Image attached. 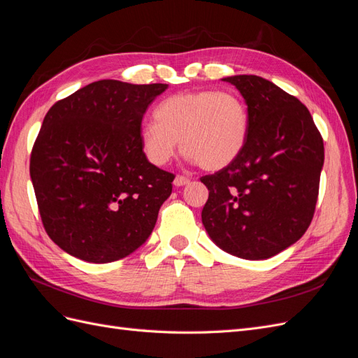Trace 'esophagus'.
<instances>
[{"mask_svg": "<svg viewBox=\"0 0 358 358\" xmlns=\"http://www.w3.org/2000/svg\"><path fill=\"white\" fill-rule=\"evenodd\" d=\"M189 182H191V180H189L188 178L178 175V176L175 178V180H173V185H175V187H185V185H188Z\"/></svg>", "mask_w": 358, "mask_h": 358, "instance_id": "obj_1", "label": "esophagus"}]
</instances>
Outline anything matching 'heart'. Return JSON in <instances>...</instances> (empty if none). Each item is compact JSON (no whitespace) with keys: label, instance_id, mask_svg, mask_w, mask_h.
<instances>
[{"label":"heart","instance_id":"1","mask_svg":"<svg viewBox=\"0 0 358 358\" xmlns=\"http://www.w3.org/2000/svg\"><path fill=\"white\" fill-rule=\"evenodd\" d=\"M155 122L140 128L138 140L154 166H166L179 148L203 170H221L241 155L249 117L233 91H187L167 96L154 110Z\"/></svg>","mask_w":358,"mask_h":358}]
</instances>
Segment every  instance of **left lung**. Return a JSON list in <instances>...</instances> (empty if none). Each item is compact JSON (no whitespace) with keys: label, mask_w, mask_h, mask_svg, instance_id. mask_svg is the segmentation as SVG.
I'll return each instance as SVG.
<instances>
[{"label":"left lung","mask_w":358,"mask_h":358,"mask_svg":"<svg viewBox=\"0 0 358 358\" xmlns=\"http://www.w3.org/2000/svg\"><path fill=\"white\" fill-rule=\"evenodd\" d=\"M248 106L249 128L241 155L203 176L209 199L201 221L225 252L266 259L305 234L313 218L324 143L305 104L259 76L222 79Z\"/></svg>","instance_id":"obj_1"}]
</instances>
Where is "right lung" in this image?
I'll return each mask as SVG.
<instances>
[{
	"instance_id": "add662e5",
	"label": "right lung",
	"mask_w": 358,
	"mask_h": 358,
	"mask_svg": "<svg viewBox=\"0 0 358 358\" xmlns=\"http://www.w3.org/2000/svg\"><path fill=\"white\" fill-rule=\"evenodd\" d=\"M166 90L99 80L46 113L29 175L41 222L62 251L103 264L148 241L175 175L150 164L138 133L149 104Z\"/></svg>"
}]
</instances>
